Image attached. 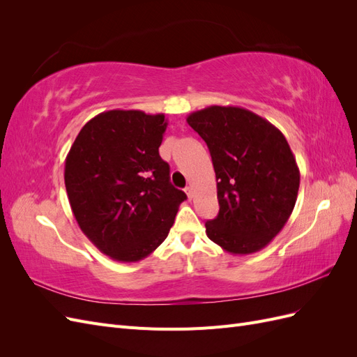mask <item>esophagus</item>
<instances>
[{
	"mask_svg": "<svg viewBox=\"0 0 357 357\" xmlns=\"http://www.w3.org/2000/svg\"><path fill=\"white\" fill-rule=\"evenodd\" d=\"M186 195H188V198H189V199H192V197H193V190H192V188H190V186H188V188H186Z\"/></svg>",
	"mask_w": 357,
	"mask_h": 357,
	"instance_id": "34e87169",
	"label": "esophagus"
}]
</instances>
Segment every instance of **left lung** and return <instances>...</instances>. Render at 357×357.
Returning <instances> with one entry per match:
<instances>
[{
	"mask_svg": "<svg viewBox=\"0 0 357 357\" xmlns=\"http://www.w3.org/2000/svg\"><path fill=\"white\" fill-rule=\"evenodd\" d=\"M207 143L220 210L207 220L208 238L232 255L262 250L294 211L299 168L273 123L241 107L210 105L188 116Z\"/></svg>",
	"mask_w": 357,
	"mask_h": 357,
	"instance_id": "8db88e82",
	"label": "left lung"
}]
</instances>
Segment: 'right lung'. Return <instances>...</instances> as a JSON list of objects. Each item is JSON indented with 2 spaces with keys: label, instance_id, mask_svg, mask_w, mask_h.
I'll use <instances>...</instances> for the list:
<instances>
[{
  "label": "right lung",
  "instance_id": "1",
  "mask_svg": "<svg viewBox=\"0 0 357 357\" xmlns=\"http://www.w3.org/2000/svg\"><path fill=\"white\" fill-rule=\"evenodd\" d=\"M168 121L109 110L86 123L66 159L67 195L80 229L117 262L147 257L167 238L186 193L159 156Z\"/></svg>",
  "mask_w": 357,
  "mask_h": 357
}]
</instances>
